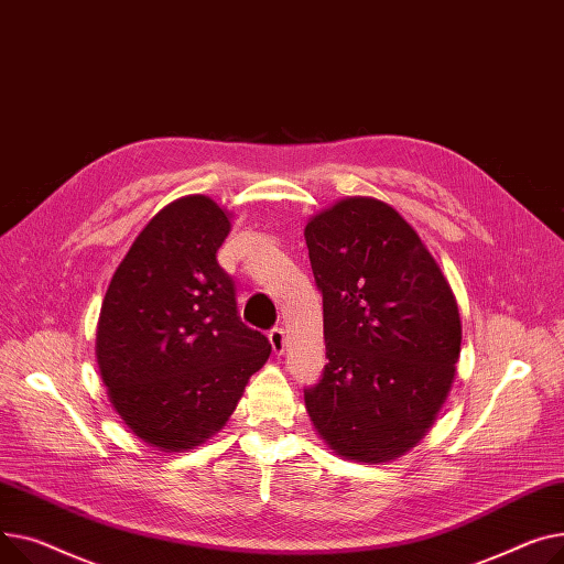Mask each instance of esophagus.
Listing matches in <instances>:
<instances>
[{"instance_id":"obj_1","label":"esophagus","mask_w":564,"mask_h":564,"mask_svg":"<svg viewBox=\"0 0 564 564\" xmlns=\"http://www.w3.org/2000/svg\"><path fill=\"white\" fill-rule=\"evenodd\" d=\"M269 341L273 346V352L275 355H282L284 352V344H286V337H284V329L282 327H273L269 333Z\"/></svg>"}]
</instances>
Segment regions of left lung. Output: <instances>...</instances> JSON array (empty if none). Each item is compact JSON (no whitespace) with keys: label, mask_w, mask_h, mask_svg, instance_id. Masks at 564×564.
Instances as JSON below:
<instances>
[{"label":"left lung","mask_w":564,"mask_h":564,"mask_svg":"<svg viewBox=\"0 0 564 564\" xmlns=\"http://www.w3.org/2000/svg\"><path fill=\"white\" fill-rule=\"evenodd\" d=\"M305 241L323 293L325 371L305 389L335 455L387 465L435 423L455 378V293L416 229L378 197L352 195L312 216Z\"/></svg>","instance_id":"8db88e82"}]
</instances>
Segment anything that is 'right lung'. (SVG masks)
<instances>
[{"mask_svg": "<svg viewBox=\"0 0 564 564\" xmlns=\"http://www.w3.org/2000/svg\"><path fill=\"white\" fill-rule=\"evenodd\" d=\"M231 214L209 195L165 205L107 289L95 355L131 435L163 453L205 444L237 410L271 344L243 325L216 259Z\"/></svg>", "mask_w": 564, "mask_h": 564, "instance_id": "add662e5", "label": "right lung"}]
</instances>
